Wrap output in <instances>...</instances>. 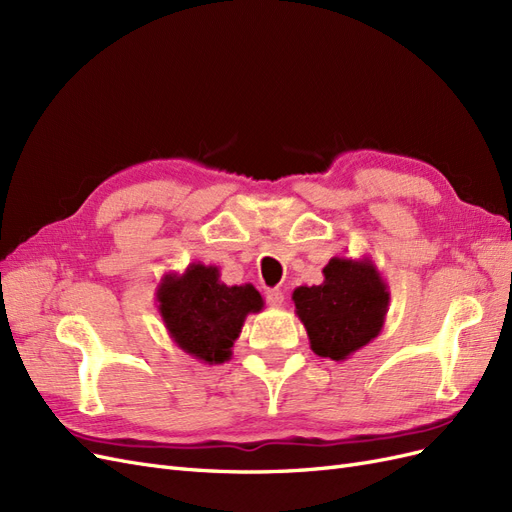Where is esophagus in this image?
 Instances as JSON below:
<instances>
[{"label":"esophagus","instance_id":"esophagus-1","mask_svg":"<svg viewBox=\"0 0 512 512\" xmlns=\"http://www.w3.org/2000/svg\"><path fill=\"white\" fill-rule=\"evenodd\" d=\"M265 299H267V303H269V305H273V307H280V305L284 303V292H282V290H277V288L267 290V292H265Z\"/></svg>","mask_w":512,"mask_h":512}]
</instances>
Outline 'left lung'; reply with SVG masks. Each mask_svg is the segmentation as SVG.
Masks as SVG:
<instances>
[{
	"label": "left lung",
	"instance_id": "obj_1",
	"mask_svg": "<svg viewBox=\"0 0 512 512\" xmlns=\"http://www.w3.org/2000/svg\"><path fill=\"white\" fill-rule=\"evenodd\" d=\"M322 273V284L294 288V312L318 356L346 361L380 335L391 292L367 256L359 260L335 256Z\"/></svg>",
	"mask_w": 512,
	"mask_h": 512
}]
</instances>
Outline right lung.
Listing matches in <instances>:
<instances>
[{"label":"right lung","instance_id":"obj_1","mask_svg":"<svg viewBox=\"0 0 512 512\" xmlns=\"http://www.w3.org/2000/svg\"><path fill=\"white\" fill-rule=\"evenodd\" d=\"M156 301L170 339L207 365L226 363L245 318L265 307L252 284L226 286L218 267L200 262L183 273H166Z\"/></svg>","mask_w":512,"mask_h":512}]
</instances>
